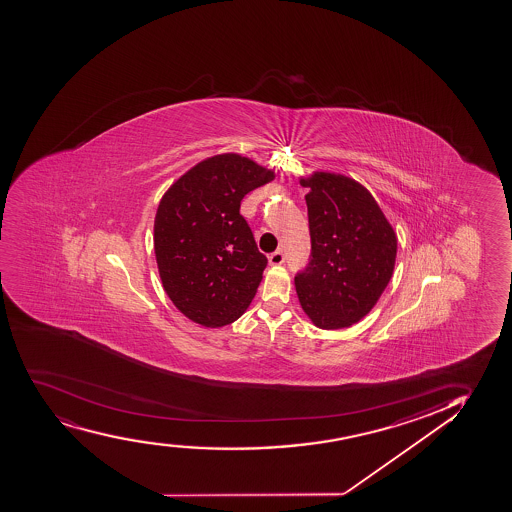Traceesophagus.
Wrapping results in <instances>:
<instances>
[{
    "instance_id": "34e87169",
    "label": "esophagus",
    "mask_w": 512,
    "mask_h": 512,
    "mask_svg": "<svg viewBox=\"0 0 512 512\" xmlns=\"http://www.w3.org/2000/svg\"><path fill=\"white\" fill-rule=\"evenodd\" d=\"M268 261H270L271 266L283 265L285 263V254H283V251H275V253L270 254Z\"/></svg>"
}]
</instances>
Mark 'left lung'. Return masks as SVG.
<instances>
[{"label":"left lung","instance_id":"1","mask_svg":"<svg viewBox=\"0 0 512 512\" xmlns=\"http://www.w3.org/2000/svg\"><path fill=\"white\" fill-rule=\"evenodd\" d=\"M306 194L311 258L295 275L299 302L318 328H348L376 306L398 241L372 194L350 177L314 172Z\"/></svg>","mask_w":512,"mask_h":512}]
</instances>
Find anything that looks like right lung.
<instances>
[{
  "mask_svg": "<svg viewBox=\"0 0 512 512\" xmlns=\"http://www.w3.org/2000/svg\"><path fill=\"white\" fill-rule=\"evenodd\" d=\"M275 174L237 153L203 160L162 196L153 246L164 290L186 318L218 328L241 318L258 290L259 253L241 201Z\"/></svg>",
  "mask_w": 512,
  "mask_h": 512,
  "instance_id": "obj_1",
  "label": "right lung"
}]
</instances>
